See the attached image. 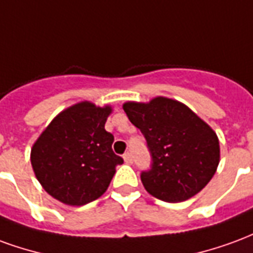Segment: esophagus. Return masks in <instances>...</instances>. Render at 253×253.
<instances>
[{"instance_id":"obj_1","label":"esophagus","mask_w":253,"mask_h":253,"mask_svg":"<svg viewBox=\"0 0 253 253\" xmlns=\"http://www.w3.org/2000/svg\"><path fill=\"white\" fill-rule=\"evenodd\" d=\"M123 159H125V161H126L127 164H132V161H134V159H132V154L130 153V152H127V153H125V156H123Z\"/></svg>"}]
</instances>
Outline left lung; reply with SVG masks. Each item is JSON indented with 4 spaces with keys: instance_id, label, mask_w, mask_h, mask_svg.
<instances>
[{
    "instance_id": "8db88e82",
    "label": "left lung",
    "mask_w": 253,
    "mask_h": 253,
    "mask_svg": "<svg viewBox=\"0 0 253 253\" xmlns=\"http://www.w3.org/2000/svg\"><path fill=\"white\" fill-rule=\"evenodd\" d=\"M123 110L148 143L152 164L141 180L150 195L183 202L211 180L219 163L217 134L188 107L156 97L148 104L128 101Z\"/></svg>"
}]
</instances>
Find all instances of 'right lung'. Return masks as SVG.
<instances>
[{
  "mask_svg": "<svg viewBox=\"0 0 253 253\" xmlns=\"http://www.w3.org/2000/svg\"><path fill=\"white\" fill-rule=\"evenodd\" d=\"M111 107L89 101L62 111L31 150L36 179L59 202L83 206L104 194L123 163L112 150L114 135L104 125Z\"/></svg>",
  "mask_w": 253,
  "mask_h": 253,
  "instance_id": "add662e5",
  "label": "right lung"
}]
</instances>
